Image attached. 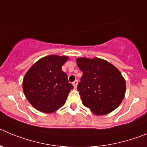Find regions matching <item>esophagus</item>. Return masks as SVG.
<instances>
[{
	"label": "esophagus",
	"mask_w": 147,
	"mask_h": 147,
	"mask_svg": "<svg viewBox=\"0 0 147 147\" xmlns=\"http://www.w3.org/2000/svg\"><path fill=\"white\" fill-rule=\"evenodd\" d=\"M77 84H78V80H75L74 82H73V85L74 87V88H76L77 87Z\"/></svg>",
	"instance_id": "1"
}]
</instances>
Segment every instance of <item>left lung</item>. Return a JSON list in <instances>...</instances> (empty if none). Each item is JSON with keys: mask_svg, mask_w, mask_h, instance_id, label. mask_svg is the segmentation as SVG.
I'll return each mask as SVG.
<instances>
[{"mask_svg": "<svg viewBox=\"0 0 147 147\" xmlns=\"http://www.w3.org/2000/svg\"><path fill=\"white\" fill-rule=\"evenodd\" d=\"M76 63L83 72L77 86L83 105L96 115L106 114L117 108L126 89L119 70L100 58H78Z\"/></svg>", "mask_w": 147, "mask_h": 147, "instance_id": "8db88e82", "label": "left lung"}]
</instances>
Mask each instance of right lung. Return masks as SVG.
I'll return each instance as SVG.
<instances>
[{
	"label": "right lung",
	"mask_w": 147,
	"mask_h": 147,
	"mask_svg": "<svg viewBox=\"0 0 147 147\" xmlns=\"http://www.w3.org/2000/svg\"><path fill=\"white\" fill-rule=\"evenodd\" d=\"M65 56L49 55L38 60L26 73L22 82L23 91L34 108L52 113L63 106L74 88L62 66L68 60Z\"/></svg>",
	"instance_id": "add662e5"
}]
</instances>
